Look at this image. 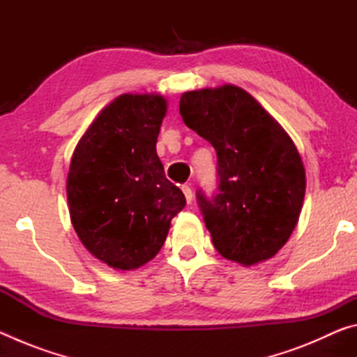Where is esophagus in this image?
<instances>
[{"instance_id": "esophagus-1", "label": "esophagus", "mask_w": 357, "mask_h": 357, "mask_svg": "<svg viewBox=\"0 0 357 357\" xmlns=\"http://www.w3.org/2000/svg\"><path fill=\"white\" fill-rule=\"evenodd\" d=\"M181 189H183V192H184V195H185V200H187V203H190L192 202V187L189 185V184H184L183 187H181Z\"/></svg>"}]
</instances>
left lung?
Segmentation results:
<instances>
[{
  "mask_svg": "<svg viewBox=\"0 0 357 357\" xmlns=\"http://www.w3.org/2000/svg\"><path fill=\"white\" fill-rule=\"evenodd\" d=\"M179 113L217 153V193L197 192L215 250L244 266L274 257L291 236L305 195L291 138L233 84L184 93Z\"/></svg>",
  "mask_w": 357,
  "mask_h": 357,
  "instance_id": "obj_1",
  "label": "left lung"
}]
</instances>
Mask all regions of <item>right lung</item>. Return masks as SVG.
Here are the masks:
<instances>
[{"mask_svg": "<svg viewBox=\"0 0 357 357\" xmlns=\"http://www.w3.org/2000/svg\"><path fill=\"white\" fill-rule=\"evenodd\" d=\"M167 102L123 94L78 142L68 176L70 220L83 245L114 269H135L164 245L184 193L155 153Z\"/></svg>", "mask_w": 357, "mask_h": 357, "instance_id": "add662e5", "label": "right lung"}]
</instances>
